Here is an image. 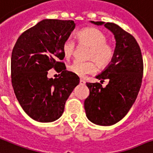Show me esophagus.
Returning a JSON list of instances; mask_svg holds the SVG:
<instances>
[{
    "instance_id": "obj_1",
    "label": "esophagus",
    "mask_w": 153,
    "mask_h": 153,
    "mask_svg": "<svg viewBox=\"0 0 153 153\" xmlns=\"http://www.w3.org/2000/svg\"><path fill=\"white\" fill-rule=\"evenodd\" d=\"M80 84L81 85H85V83H86V82L84 81V80H83V79H80Z\"/></svg>"
}]
</instances>
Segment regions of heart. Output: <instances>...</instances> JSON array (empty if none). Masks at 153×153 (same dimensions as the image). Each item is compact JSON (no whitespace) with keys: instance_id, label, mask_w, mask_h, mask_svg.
<instances>
[{"instance_id":"1","label":"heart","mask_w":153,"mask_h":153,"mask_svg":"<svg viewBox=\"0 0 153 153\" xmlns=\"http://www.w3.org/2000/svg\"><path fill=\"white\" fill-rule=\"evenodd\" d=\"M79 44L90 47L87 58L95 61L100 68H104L110 63L114 57V47L107 42V35L101 30L95 28H87L79 31L76 35ZM74 42L67 39L62 44V54L65 59L69 60L74 53ZM96 65L92 61H75L69 66V71L78 76L84 77L87 74L96 72Z\"/></svg>"}]
</instances>
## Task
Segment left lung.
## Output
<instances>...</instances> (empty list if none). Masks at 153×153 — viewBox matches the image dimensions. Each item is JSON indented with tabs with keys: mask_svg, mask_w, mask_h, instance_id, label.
Wrapping results in <instances>:
<instances>
[{
	"mask_svg": "<svg viewBox=\"0 0 153 153\" xmlns=\"http://www.w3.org/2000/svg\"><path fill=\"white\" fill-rule=\"evenodd\" d=\"M91 23L104 25L114 34L116 43L112 60L95 76L100 83L87 82L90 95L84 102L85 111L93 123L111 126L128 114L138 95L144 70L141 51L133 36L115 23L93 21ZM104 79L109 82L102 88Z\"/></svg>",
	"mask_w": 153,
	"mask_h": 153,
	"instance_id": "1",
	"label": "left lung"
}]
</instances>
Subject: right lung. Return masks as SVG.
Returning <instances> with one entry per match:
<instances>
[{
  "mask_svg": "<svg viewBox=\"0 0 153 153\" xmlns=\"http://www.w3.org/2000/svg\"><path fill=\"white\" fill-rule=\"evenodd\" d=\"M74 28L71 20H42L22 33L13 49L12 85L22 109L34 120L49 123L60 118L79 85V76L58 61L64 58L62 44ZM52 68L61 72L58 79L47 77Z\"/></svg>",
  "mask_w": 153,
  "mask_h": 153,
  "instance_id": "right-lung-1",
  "label": "right lung"
}]
</instances>
